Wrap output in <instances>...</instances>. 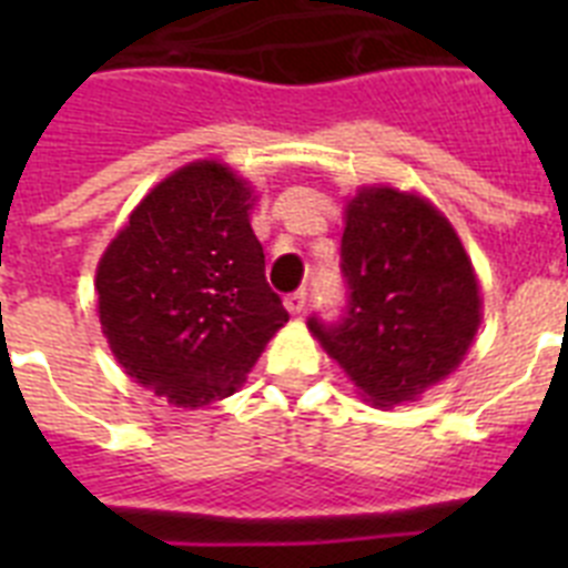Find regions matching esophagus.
<instances>
[{"mask_svg":"<svg viewBox=\"0 0 568 568\" xmlns=\"http://www.w3.org/2000/svg\"><path fill=\"white\" fill-rule=\"evenodd\" d=\"M284 304H287L290 313L298 315L301 310H304V304H307V290H295V293H290L287 298H284Z\"/></svg>","mask_w":568,"mask_h":568,"instance_id":"34e87169","label":"esophagus"}]
</instances>
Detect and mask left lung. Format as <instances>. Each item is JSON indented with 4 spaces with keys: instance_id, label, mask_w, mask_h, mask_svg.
Here are the masks:
<instances>
[{
    "instance_id": "1",
    "label": "left lung",
    "mask_w": 568,
    "mask_h": 568,
    "mask_svg": "<svg viewBox=\"0 0 568 568\" xmlns=\"http://www.w3.org/2000/svg\"><path fill=\"white\" fill-rule=\"evenodd\" d=\"M346 307L307 327L366 400H413L460 364L480 324L478 278L444 215L418 195L366 187L341 235Z\"/></svg>"
}]
</instances>
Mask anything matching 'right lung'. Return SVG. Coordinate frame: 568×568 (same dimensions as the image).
Here are the masks:
<instances>
[{"instance_id":"1","label":"right lung","mask_w":568,"mask_h":568,"mask_svg":"<svg viewBox=\"0 0 568 568\" xmlns=\"http://www.w3.org/2000/svg\"><path fill=\"white\" fill-rule=\"evenodd\" d=\"M250 202L233 170L195 162L133 210L99 261L110 349L168 404L195 409L233 395L290 318L264 275Z\"/></svg>"}]
</instances>
